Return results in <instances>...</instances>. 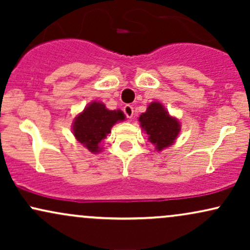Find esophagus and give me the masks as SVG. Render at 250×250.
<instances>
[{
  "label": "esophagus",
  "instance_id": "1",
  "mask_svg": "<svg viewBox=\"0 0 250 250\" xmlns=\"http://www.w3.org/2000/svg\"><path fill=\"white\" fill-rule=\"evenodd\" d=\"M123 111H125V116H127V119H129V120H130L134 115V108L131 107L130 104L125 105V107H123Z\"/></svg>",
  "mask_w": 250,
  "mask_h": 250
}]
</instances>
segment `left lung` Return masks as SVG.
<instances>
[{
	"label": "left lung",
	"mask_w": 250,
	"mask_h": 250,
	"mask_svg": "<svg viewBox=\"0 0 250 250\" xmlns=\"http://www.w3.org/2000/svg\"><path fill=\"white\" fill-rule=\"evenodd\" d=\"M139 121L149 142L159 151L173 145L181 129L179 120L169 115L160 102H151L147 111L140 115Z\"/></svg>",
	"instance_id": "8db88e82"
}]
</instances>
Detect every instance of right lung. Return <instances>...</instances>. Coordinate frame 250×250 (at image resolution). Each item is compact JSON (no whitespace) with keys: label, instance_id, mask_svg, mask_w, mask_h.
<instances>
[{"label":"right lung","instance_id":"add662e5","mask_svg":"<svg viewBox=\"0 0 250 250\" xmlns=\"http://www.w3.org/2000/svg\"><path fill=\"white\" fill-rule=\"evenodd\" d=\"M125 119V114L120 109L109 110L102 102L94 101L74 119V136L89 151L97 154L102 150L100 143L110 133L111 127Z\"/></svg>","mask_w":250,"mask_h":250}]
</instances>
